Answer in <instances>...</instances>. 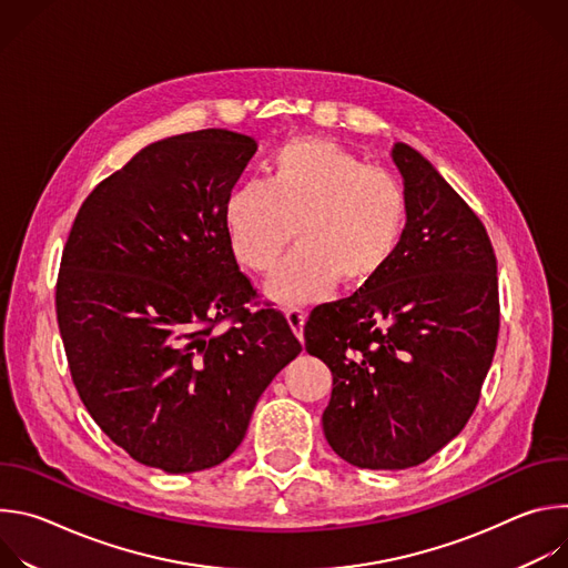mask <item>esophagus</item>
Masks as SVG:
<instances>
[{"mask_svg": "<svg viewBox=\"0 0 568 568\" xmlns=\"http://www.w3.org/2000/svg\"><path fill=\"white\" fill-rule=\"evenodd\" d=\"M285 316H287V323H290V328H292V333L298 337V339H303V326H305V312L301 310V307H294V305H290V307H285Z\"/></svg>", "mask_w": 568, "mask_h": 568, "instance_id": "1", "label": "esophagus"}]
</instances>
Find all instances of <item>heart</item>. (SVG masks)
I'll use <instances>...</instances> for the list:
<instances>
[{"label":"heart","instance_id":"1","mask_svg":"<svg viewBox=\"0 0 568 568\" xmlns=\"http://www.w3.org/2000/svg\"><path fill=\"white\" fill-rule=\"evenodd\" d=\"M409 217L402 182L328 139H292L272 159L267 182L237 186L224 209L233 256L270 272L292 233L298 247L276 267L267 296L310 303L342 281L362 287L395 256Z\"/></svg>","mask_w":568,"mask_h":568}]
</instances>
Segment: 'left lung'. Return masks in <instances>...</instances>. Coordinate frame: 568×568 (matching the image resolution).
I'll list each match as a JSON object with an SVG mask.
<instances>
[{
    "label": "left lung",
    "mask_w": 568,
    "mask_h": 568,
    "mask_svg": "<svg viewBox=\"0 0 568 568\" xmlns=\"http://www.w3.org/2000/svg\"><path fill=\"white\" fill-rule=\"evenodd\" d=\"M409 217L386 270L318 305L305 351L328 364L323 434L364 469H407L460 434L499 337L493 242L476 213L407 143L390 150Z\"/></svg>",
    "instance_id": "obj_1"
}]
</instances>
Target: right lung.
<instances>
[{
	"mask_svg": "<svg viewBox=\"0 0 568 568\" xmlns=\"http://www.w3.org/2000/svg\"><path fill=\"white\" fill-rule=\"evenodd\" d=\"M256 148L220 128L145 145L90 193L62 250L55 312L75 390L119 447L169 474L226 460L301 353L278 310H247L256 290L226 235Z\"/></svg>",
	"mask_w": 568,
	"mask_h": 568,
	"instance_id": "obj_1",
	"label": "right lung"
}]
</instances>
